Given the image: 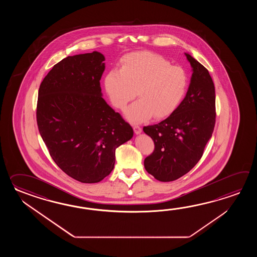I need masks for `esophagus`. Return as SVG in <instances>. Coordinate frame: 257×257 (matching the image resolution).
Here are the masks:
<instances>
[{
  "instance_id": "esophagus-1",
  "label": "esophagus",
  "mask_w": 257,
  "mask_h": 257,
  "mask_svg": "<svg viewBox=\"0 0 257 257\" xmlns=\"http://www.w3.org/2000/svg\"><path fill=\"white\" fill-rule=\"evenodd\" d=\"M133 131L135 132V134H141L142 133V128L140 126H138V125H135V126H133Z\"/></svg>"
}]
</instances>
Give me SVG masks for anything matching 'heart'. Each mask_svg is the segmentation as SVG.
Instances as JSON below:
<instances>
[{
    "mask_svg": "<svg viewBox=\"0 0 257 257\" xmlns=\"http://www.w3.org/2000/svg\"><path fill=\"white\" fill-rule=\"evenodd\" d=\"M104 89L111 103L126 111V118L134 123L164 118L173 114L186 95L188 75L181 66L171 65L164 57L149 51L133 52L123 57L121 69L106 73Z\"/></svg>",
    "mask_w": 257,
    "mask_h": 257,
    "instance_id": "b5f03b06",
    "label": "heart"
}]
</instances>
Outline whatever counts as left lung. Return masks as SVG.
<instances>
[{
	"instance_id": "left-lung-1",
	"label": "left lung",
	"mask_w": 257,
	"mask_h": 257,
	"mask_svg": "<svg viewBox=\"0 0 257 257\" xmlns=\"http://www.w3.org/2000/svg\"><path fill=\"white\" fill-rule=\"evenodd\" d=\"M185 54L193 71L186 97L166 119L143 127L154 142V151L144 160V167L161 182L180 178L198 163L216 121L212 78L191 55Z\"/></svg>"
}]
</instances>
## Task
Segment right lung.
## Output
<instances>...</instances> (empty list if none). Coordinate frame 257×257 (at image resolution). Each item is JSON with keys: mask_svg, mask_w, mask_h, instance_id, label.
Returning a JSON list of instances; mask_svg holds the SVG:
<instances>
[{"mask_svg": "<svg viewBox=\"0 0 257 257\" xmlns=\"http://www.w3.org/2000/svg\"><path fill=\"white\" fill-rule=\"evenodd\" d=\"M104 56H69L44 78L37 122L51 158L75 180L93 184L114 169L115 150L133 130L102 97Z\"/></svg>", "mask_w": 257, "mask_h": 257, "instance_id": "add662e5", "label": "right lung"}]
</instances>
